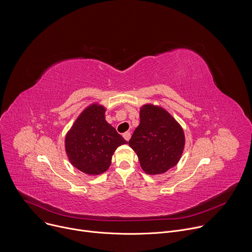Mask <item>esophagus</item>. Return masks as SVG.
<instances>
[{"label":"esophagus","mask_w":252,"mask_h":252,"mask_svg":"<svg viewBox=\"0 0 252 252\" xmlns=\"http://www.w3.org/2000/svg\"><path fill=\"white\" fill-rule=\"evenodd\" d=\"M123 136H124V138L126 139V140H129V138H130V132H128V131H126V132H125L124 134H123Z\"/></svg>","instance_id":"34e87169"}]
</instances>
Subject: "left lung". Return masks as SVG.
<instances>
[{
	"label": "left lung",
	"instance_id": "8db88e82",
	"mask_svg": "<svg viewBox=\"0 0 252 252\" xmlns=\"http://www.w3.org/2000/svg\"><path fill=\"white\" fill-rule=\"evenodd\" d=\"M139 120L128 146L146 173H164L175 166L183 156L186 145L184 129L166 110L153 103L140 106Z\"/></svg>",
	"mask_w": 252,
	"mask_h": 252
}]
</instances>
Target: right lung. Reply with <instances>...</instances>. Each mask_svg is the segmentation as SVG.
Masks as SVG:
<instances>
[{
  "mask_svg": "<svg viewBox=\"0 0 252 252\" xmlns=\"http://www.w3.org/2000/svg\"><path fill=\"white\" fill-rule=\"evenodd\" d=\"M106 109L98 102L88 105L64 137L66 157L77 169L98 175L109 169L116 150L127 143L105 121Z\"/></svg>",
  "mask_w": 252,
  "mask_h": 252,
  "instance_id": "add662e5",
  "label": "right lung"
}]
</instances>
